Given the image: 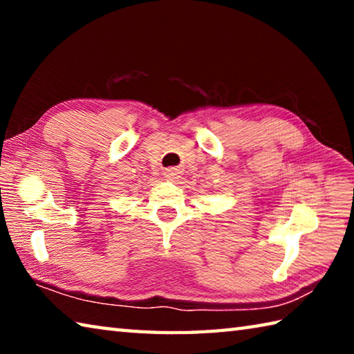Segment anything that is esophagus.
Here are the masks:
<instances>
[{"instance_id":"1","label":"esophagus","mask_w":354,"mask_h":354,"mask_svg":"<svg viewBox=\"0 0 354 354\" xmlns=\"http://www.w3.org/2000/svg\"><path fill=\"white\" fill-rule=\"evenodd\" d=\"M165 178L169 179V181H176L179 178V171L176 169H169L165 171Z\"/></svg>"}]
</instances>
